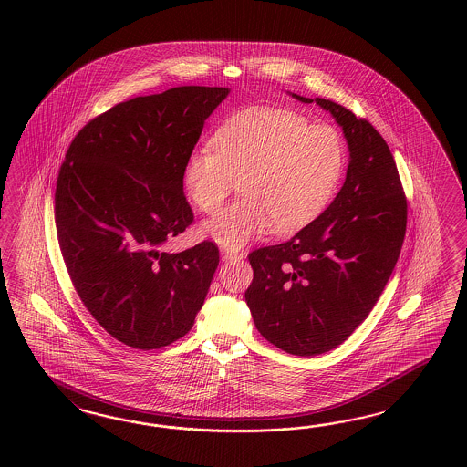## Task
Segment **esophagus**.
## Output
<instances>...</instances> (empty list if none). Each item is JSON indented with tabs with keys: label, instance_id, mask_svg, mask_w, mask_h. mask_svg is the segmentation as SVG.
<instances>
[{
	"label": "esophagus",
	"instance_id": "esophagus-1",
	"mask_svg": "<svg viewBox=\"0 0 467 467\" xmlns=\"http://www.w3.org/2000/svg\"><path fill=\"white\" fill-rule=\"evenodd\" d=\"M221 256L224 262H241L244 256L243 254H238L234 250H229V248H221Z\"/></svg>",
	"mask_w": 467,
	"mask_h": 467
}]
</instances>
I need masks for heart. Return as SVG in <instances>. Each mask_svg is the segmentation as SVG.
Segmentation results:
<instances>
[{"instance_id": "1", "label": "heart", "mask_w": 467, "mask_h": 467, "mask_svg": "<svg viewBox=\"0 0 467 467\" xmlns=\"http://www.w3.org/2000/svg\"><path fill=\"white\" fill-rule=\"evenodd\" d=\"M213 147L186 157L183 186L198 211L213 213L238 183L240 202L202 227L229 250L269 229L293 234L311 224L336 195L346 166L336 128L277 108L234 114L215 131Z\"/></svg>"}]
</instances>
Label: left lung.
<instances>
[{
	"mask_svg": "<svg viewBox=\"0 0 467 467\" xmlns=\"http://www.w3.org/2000/svg\"><path fill=\"white\" fill-rule=\"evenodd\" d=\"M317 102L342 128L349 149L337 197L291 240L248 254L254 281L244 293L258 332L296 356L337 348L368 317L396 267L408 202L382 135L337 102Z\"/></svg>",
	"mask_w": 467,
	"mask_h": 467,
	"instance_id": "8db88e82",
	"label": "left lung"
}]
</instances>
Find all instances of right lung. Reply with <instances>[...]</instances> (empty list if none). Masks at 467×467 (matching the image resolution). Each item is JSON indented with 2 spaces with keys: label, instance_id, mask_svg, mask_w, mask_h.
<instances>
[{
  "label": "right lung",
  "instance_id": "1",
  "mask_svg": "<svg viewBox=\"0 0 467 467\" xmlns=\"http://www.w3.org/2000/svg\"><path fill=\"white\" fill-rule=\"evenodd\" d=\"M227 87H174L116 104L71 141L55 195L57 241L85 308L114 339L157 349L195 324L219 265L213 241L166 254L193 223L183 168Z\"/></svg>",
  "mask_w": 467,
  "mask_h": 467
}]
</instances>
